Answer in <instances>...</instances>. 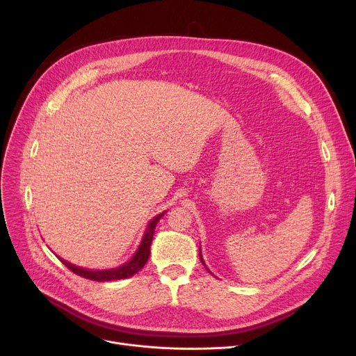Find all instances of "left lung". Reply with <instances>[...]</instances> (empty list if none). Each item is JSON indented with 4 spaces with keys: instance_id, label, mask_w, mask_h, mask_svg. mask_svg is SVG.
Here are the masks:
<instances>
[{
    "instance_id": "left-lung-1",
    "label": "left lung",
    "mask_w": 356,
    "mask_h": 356,
    "mask_svg": "<svg viewBox=\"0 0 356 356\" xmlns=\"http://www.w3.org/2000/svg\"><path fill=\"white\" fill-rule=\"evenodd\" d=\"M199 257H200V261H202V264L207 267V264H204V261H203V258H202V252H200V248H199Z\"/></svg>"
}]
</instances>
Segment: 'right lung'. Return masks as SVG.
<instances>
[{
    "label": "right lung",
    "mask_w": 356,
    "mask_h": 356,
    "mask_svg": "<svg viewBox=\"0 0 356 356\" xmlns=\"http://www.w3.org/2000/svg\"><path fill=\"white\" fill-rule=\"evenodd\" d=\"M163 215H164V212L149 220V223L147 225V229L144 232V236L141 239V244H140L137 252L134 254V257L131 258L129 261H127L125 264H122V266H120L117 268L93 271V270H86V268H81V267L73 266V264L67 263V261H65V259H60V261L70 271H73L74 274H78V275H81L83 278H88V280H93V282H114V280H122V278H128L131 275H134L147 263V259L149 257V247H152L154 229L157 227V222L161 219Z\"/></svg>",
    "instance_id": "add662e5"
}]
</instances>
